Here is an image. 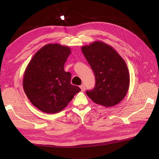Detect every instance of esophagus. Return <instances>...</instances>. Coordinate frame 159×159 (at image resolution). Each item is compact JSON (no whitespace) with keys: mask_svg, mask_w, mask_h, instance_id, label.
<instances>
[{"mask_svg":"<svg viewBox=\"0 0 159 159\" xmlns=\"http://www.w3.org/2000/svg\"><path fill=\"white\" fill-rule=\"evenodd\" d=\"M80 88H81V91H84L85 90V85L83 84V85H81V86H80Z\"/></svg>","mask_w":159,"mask_h":159,"instance_id":"34e87169","label":"esophagus"}]
</instances>
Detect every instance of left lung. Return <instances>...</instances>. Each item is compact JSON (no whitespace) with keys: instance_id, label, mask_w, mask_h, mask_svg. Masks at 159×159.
I'll use <instances>...</instances> for the list:
<instances>
[{"instance_id":"left-lung-1","label":"left lung","mask_w":159,"mask_h":159,"mask_svg":"<svg viewBox=\"0 0 159 159\" xmlns=\"http://www.w3.org/2000/svg\"><path fill=\"white\" fill-rule=\"evenodd\" d=\"M95 77L93 89L86 91L93 102L105 107H113L125 97L129 88V70L123 57L112 46L95 41L81 47Z\"/></svg>"}]
</instances>
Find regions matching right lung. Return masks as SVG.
Listing matches in <instances>:
<instances>
[{"label":"right lung","instance_id":"add662e5","mask_svg":"<svg viewBox=\"0 0 159 159\" xmlns=\"http://www.w3.org/2000/svg\"><path fill=\"white\" fill-rule=\"evenodd\" d=\"M70 54L69 46L48 44L36 52L26 68L24 91L34 106L42 112L61 111L81 91L71 84V74L64 70Z\"/></svg>","mask_w":159,"mask_h":159}]
</instances>
